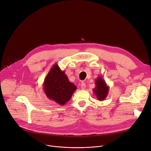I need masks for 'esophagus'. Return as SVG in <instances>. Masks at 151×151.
Listing matches in <instances>:
<instances>
[{"mask_svg": "<svg viewBox=\"0 0 151 151\" xmlns=\"http://www.w3.org/2000/svg\"><path fill=\"white\" fill-rule=\"evenodd\" d=\"M81 88H82V89H85L86 88V85L84 82H82V83H81Z\"/></svg>", "mask_w": 151, "mask_h": 151, "instance_id": "esophagus-1", "label": "esophagus"}]
</instances>
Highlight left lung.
I'll use <instances>...</instances> for the list:
<instances>
[{"label": "left lung", "mask_w": 151, "mask_h": 151, "mask_svg": "<svg viewBox=\"0 0 151 151\" xmlns=\"http://www.w3.org/2000/svg\"><path fill=\"white\" fill-rule=\"evenodd\" d=\"M95 84L96 87L93 89L94 93L96 96L98 100L103 101L106 98L108 94L109 87L101 76H99L96 80Z\"/></svg>", "instance_id": "1"}]
</instances>
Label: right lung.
<instances>
[{
  "mask_svg": "<svg viewBox=\"0 0 151 151\" xmlns=\"http://www.w3.org/2000/svg\"><path fill=\"white\" fill-rule=\"evenodd\" d=\"M43 85L46 96L61 106L65 105L70 100L77 89L57 63L50 69Z\"/></svg>",
  "mask_w": 151,
  "mask_h": 151,
  "instance_id": "add662e5",
  "label": "right lung"
}]
</instances>
